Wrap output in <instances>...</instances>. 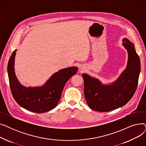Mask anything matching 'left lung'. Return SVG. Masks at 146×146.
I'll return each instance as SVG.
<instances>
[{
  "instance_id": "8db88e82",
  "label": "left lung",
  "mask_w": 146,
  "mask_h": 146,
  "mask_svg": "<svg viewBox=\"0 0 146 146\" xmlns=\"http://www.w3.org/2000/svg\"><path fill=\"white\" fill-rule=\"evenodd\" d=\"M122 41L128 52L127 66L115 81L104 85L88 74H82L86 101L94 111L108 112L118 108L125 105L135 93L140 73V60L134 45L127 38H124Z\"/></svg>"
}]
</instances>
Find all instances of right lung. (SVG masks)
Here are the masks:
<instances>
[{"mask_svg":"<svg viewBox=\"0 0 146 146\" xmlns=\"http://www.w3.org/2000/svg\"><path fill=\"white\" fill-rule=\"evenodd\" d=\"M17 50L12 54L7 64V73L12 94L22 108L36 113H43L57 105L66 82L76 74L78 68L70 67L54 73L42 86L26 87L22 85L15 75L14 64Z\"/></svg>","mask_w":146,"mask_h":146,"instance_id":"obj_1","label":"right lung"}]
</instances>
